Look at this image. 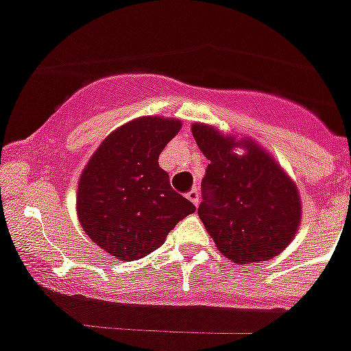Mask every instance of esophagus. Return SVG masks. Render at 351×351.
Returning a JSON list of instances; mask_svg holds the SVG:
<instances>
[{"label": "esophagus", "instance_id": "34e87169", "mask_svg": "<svg viewBox=\"0 0 351 351\" xmlns=\"http://www.w3.org/2000/svg\"><path fill=\"white\" fill-rule=\"evenodd\" d=\"M186 197H188V200H191L195 206H198V202H200V193H198L197 188H193V190L188 191V195H186Z\"/></svg>", "mask_w": 351, "mask_h": 351}]
</instances>
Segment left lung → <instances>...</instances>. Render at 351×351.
Returning <instances> with one entry per match:
<instances>
[{
    "label": "left lung",
    "mask_w": 351,
    "mask_h": 351,
    "mask_svg": "<svg viewBox=\"0 0 351 351\" xmlns=\"http://www.w3.org/2000/svg\"><path fill=\"white\" fill-rule=\"evenodd\" d=\"M191 133L209 160L198 216L214 244L234 263L274 258L293 241L302 218L297 184L267 149L204 123ZM244 148L243 155L234 149Z\"/></svg>",
    "instance_id": "left-lung-1"
}]
</instances>
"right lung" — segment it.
Returning a JSON list of instances; mask_svg holds the SVG:
<instances>
[{"label": "right lung", "instance_id": "1", "mask_svg": "<svg viewBox=\"0 0 351 351\" xmlns=\"http://www.w3.org/2000/svg\"><path fill=\"white\" fill-rule=\"evenodd\" d=\"M181 121L142 116L108 133L84 167L77 188V218L96 246L133 262L165 243L195 206L172 190L158 163L181 130Z\"/></svg>", "mask_w": 351, "mask_h": 351}]
</instances>
